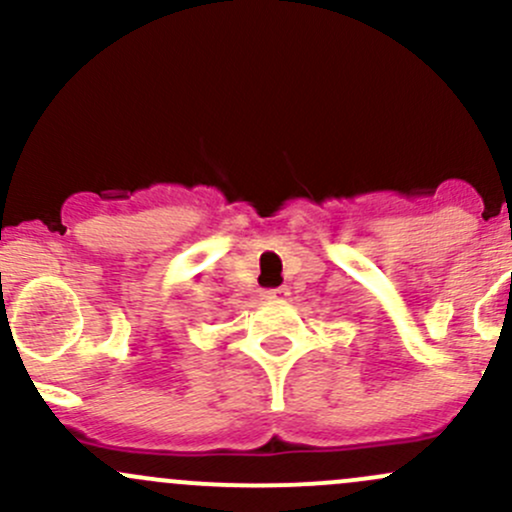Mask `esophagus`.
Segmentation results:
<instances>
[{
	"label": "esophagus",
	"instance_id": "esophagus-1",
	"mask_svg": "<svg viewBox=\"0 0 512 512\" xmlns=\"http://www.w3.org/2000/svg\"><path fill=\"white\" fill-rule=\"evenodd\" d=\"M289 292L287 287H274V289H262V299L265 301H282L287 299Z\"/></svg>",
	"mask_w": 512,
	"mask_h": 512
}]
</instances>
